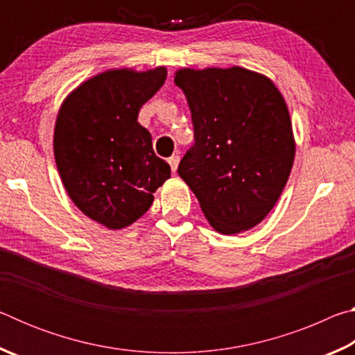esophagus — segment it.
Instances as JSON below:
<instances>
[{"mask_svg":"<svg viewBox=\"0 0 355 355\" xmlns=\"http://www.w3.org/2000/svg\"><path fill=\"white\" fill-rule=\"evenodd\" d=\"M178 163H180V156H178V155H172L171 158H169V164H171V169H172V172H175V171H177Z\"/></svg>","mask_w":355,"mask_h":355,"instance_id":"1","label":"esophagus"}]
</instances>
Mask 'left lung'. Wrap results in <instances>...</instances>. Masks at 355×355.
<instances>
[{
	"label": "left lung",
	"instance_id": "left-lung-1",
	"mask_svg": "<svg viewBox=\"0 0 355 355\" xmlns=\"http://www.w3.org/2000/svg\"><path fill=\"white\" fill-rule=\"evenodd\" d=\"M194 144L178 164L214 230L235 235L266 218L294 161L290 112L266 76L241 67L178 70Z\"/></svg>",
	"mask_w": 355,
	"mask_h": 355
}]
</instances>
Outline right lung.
<instances>
[{
	"label": "right lung",
	"instance_id": "obj_1",
	"mask_svg": "<svg viewBox=\"0 0 355 355\" xmlns=\"http://www.w3.org/2000/svg\"><path fill=\"white\" fill-rule=\"evenodd\" d=\"M166 76L164 67L105 71L59 110L53 144L59 175L75 205L107 228L139 219L171 178V166L155 155L152 135L137 122Z\"/></svg>",
	"mask_w": 355,
	"mask_h": 355
}]
</instances>
